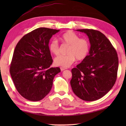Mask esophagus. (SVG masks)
<instances>
[{
	"mask_svg": "<svg viewBox=\"0 0 126 126\" xmlns=\"http://www.w3.org/2000/svg\"><path fill=\"white\" fill-rule=\"evenodd\" d=\"M65 69H67V68H63V67H61V71H63L64 70H65Z\"/></svg>",
	"mask_w": 126,
	"mask_h": 126,
	"instance_id": "esophagus-1",
	"label": "esophagus"
}]
</instances>
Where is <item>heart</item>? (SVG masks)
Returning a JSON list of instances; mask_svg holds the SVG:
<instances>
[{"instance_id": "heart-1", "label": "heart", "mask_w": 126, "mask_h": 126, "mask_svg": "<svg viewBox=\"0 0 126 126\" xmlns=\"http://www.w3.org/2000/svg\"><path fill=\"white\" fill-rule=\"evenodd\" d=\"M61 39L64 43L69 46L67 49V55H59L54 59V64L57 66L67 68L73 64L77 59L83 61L88 55L90 46L89 42L71 31L63 34ZM49 50L51 53L57 55L59 53V46L58 41L53 39L49 44Z\"/></svg>"}]
</instances>
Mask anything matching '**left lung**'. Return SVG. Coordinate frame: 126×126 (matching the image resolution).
I'll return each mask as SVG.
<instances>
[{
	"mask_svg": "<svg viewBox=\"0 0 126 126\" xmlns=\"http://www.w3.org/2000/svg\"><path fill=\"white\" fill-rule=\"evenodd\" d=\"M76 31L86 34L91 47L86 58L72 69V89L83 101H96L115 84L118 67L117 53L108 38L99 31Z\"/></svg>",
	"mask_w": 126,
	"mask_h": 126,
	"instance_id": "left-lung-1",
	"label": "left lung"
}]
</instances>
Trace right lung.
<instances>
[{"mask_svg": "<svg viewBox=\"0 0 126 126\" xmlns=\"http://www.w3.org/2000/svg\"><path fill=\"white\" fill-rule=\"evenodd\" d=\"M59 30L39 28L23 36L17 43L10 67L16 90L31 101H39L49 93L59 67L53 63L49 42Z\"/></svg>", "mask_w": 126, "mask_h": 126, "instance_id": "add662e5", "label": "right lung"}]
</instances>
